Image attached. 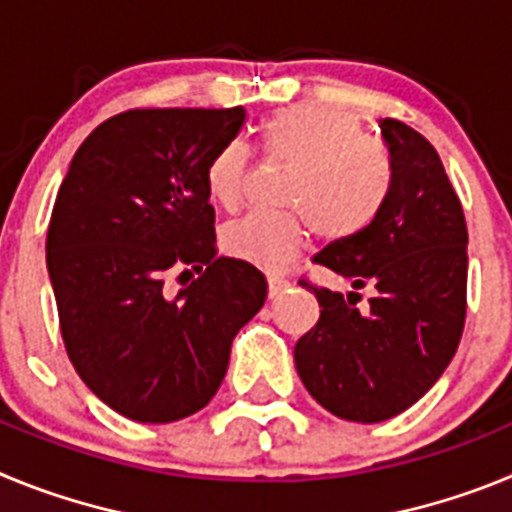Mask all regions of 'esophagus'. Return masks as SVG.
<instances>
[{
	"mask_svg": "<svg viewBox=\"0 0 512 512\" xmlns=\"http://www.w3.org/2000/svg\"><path fill=\"white\" fill-rule=\"evenodd\" d=\"M266 284H269V297H271V300H274V297H277V295H282L284 289H287L289 282L284 277H277V274H271V277L266 279Z\"/></svg>",
	"mask_w": 512,
	"mask_h": 512,
	"instance_id": "obj_1",
	"label": "esophagus"
}]
</instances>
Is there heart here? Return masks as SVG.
Wrapping results in <instances>:
<instances>
[{
  "label": "heart",
  "mask_w": 512,
  "mask_h": 512,
  "mask_svg": "<svg viewBox=\"0 0 512 512\" xmlns=\"http://www.w3.org/2000/svg\"><path fill=\"white\" fill-rule=\"evenodd\" d=\"M264 153L292 166L282 189L284 212H251L223 230L228 256L264 271L284 269L312 228L328 241L359 233L377 217L390 192V158L361 138L348 112L323 104H295L271 115L261 128ZM253 156L230 140L207 166V192L225 210H238L248 194Z\"/></svg>",
  "instance_id": "obj_1"
}]
</instances>
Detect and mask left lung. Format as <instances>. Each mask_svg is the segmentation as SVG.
Listing matches in <instances>:
<instances>
[{"instance_id": "obj_1", "label": "left lung", "mask_w": 512, "mask_h": 512, "mask_svg": "<svg viewBox=\"0 0 512 512\" xmlns=\"http://www.w3.org/2000/svg\"><path fill=\"white\" fill-rule=\"evenodd\" d=\"M390 192L359 233L315 253V264L372 287H318L320 318L295 346L302 384L328 413L382 423L420 400L454 359L467 318V220L436 148L410 125L379 120Z\"/></svg>"}]
</instances>
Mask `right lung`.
<instances>
[{
	"label": "right lung",
	"instance_id": "obj_1",
	"mask_svg": "<svg viewBox=\"0 0 512 512\" xmlns=\"http://www.w3.org/2000/svg\"><path fill=\"white\" fill-rule=\"evenodd\" d=\"M243 107L128 110L76 151L45 251L66 354L89 390L138 423L202 410L235 333L261 310L256 266L217 256L207 166ZM198 279L176 296L168 279Z\"/></svg>",
	"mask_w": 512,
	"mask_h": 512
}]
</instances>
